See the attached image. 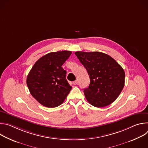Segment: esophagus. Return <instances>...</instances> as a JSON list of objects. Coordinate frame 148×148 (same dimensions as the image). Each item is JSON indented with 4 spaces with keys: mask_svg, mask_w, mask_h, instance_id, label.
Returning <instances> with one entry per match:
<instances>
[{
    "mask_svg": "<svg viewBox=\"0 0 148 148\" xmlns=\"http://www.w3.org/2000/svg\"><path fill=\"white\" fill-rule=\"evenodd\" d=\"M78 84V80H75L73 82V84L74 85H77V84Z\"/></svg>",
    "mask_w": 148,
    "mask_h": 148,
    "instance_id": "obj_1",
    "label": "esophagus"
}]
</instances>
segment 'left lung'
<instances>
[{
	"label": "left lung",
	"instance_id": "left-lung-1",
	"mask_svg": "<svg viewBox=\"0 0 148 148\" xmlns=\"http://www.w3.org/2000/svg\"><path fill=\"white\" fill-rule=\"evenodd\" d=\"M77 58L85 67L90 83L84 93L94 107H104L118 97L125 84V74L118 63L105 53L77 51Z\"/></svg>",
	"mask_w": 148,
	"mask_h": 148
}]
</instances>
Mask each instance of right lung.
Segmentation results:
<instances>
[{"instance_id": "obj_1", "label": "right lung", "mask_w": 148, "mask_h": 148, "mask_svg": "<svg viewBox=\"0 0 148 148\" xmlns=\"http://www.w3.org/2000/svg\"><path fill=\"white\" fill-rule=\"evenodd\" d=\"M70 51L52 52L39 58L27 77L32 95L48 108L60 105L72 87L66 79V71L61 67L71 54Z\"/></svg>"}]
</instances>
